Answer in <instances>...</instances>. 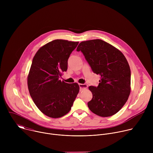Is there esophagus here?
Returning <instances> with one entry per match:
<instances>
[{
    "instance_id": "34e87169",
    "label": "esophagus",
    "mask_w": 153,
    "mask_h": 153,
    "mask_svg": "<svg viewBox=\"0 0 153 153\" xmlns=\"http://www.w3.org/2000/svg\"><path fill=\"white\" fill-rule=\"evenodd\" d=\"M79 87H80V90L82 91L84 89H86L87 88H88V85H87L86 84H82V83H79Z\"/></svg>"
}]
</instances>
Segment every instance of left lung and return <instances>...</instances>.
I'll use <instances>...</instances> for the list:
<instances>
[{
  "mask_svg": "<svg viewBox=\"0 0 153 153\" xmlns=\"http://www.w3.org/2000/svg\"><path fill=\"white\" fill-rule=\"evenodd\" d=\"M77 51H82L93 71L101 77L97 87L88 88L93 94L88 102L89 109L100 117L116 114L131 92V71L126 57L119 50L100 39L82 42Z\"/></svg>",
  "mask_w": 153,
  "mask_h": 153,
  "instance_id": "8db88e82",
  "label": "left lung"
}]
</instances>
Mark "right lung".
Listing matches in <instances>:
<instances>
[{"label":"right lung","instance_id":"1","mask_svg":"<svg viewBox=\"0 0 153 153\" xmlns=\"http://www.w3.org/2000/svg\"><path fill=\"white\" fill-rule=\"evenodd\" d=\"M79 42L56 39L40 47L34 55L28 75L30 94L39 110L59 118L71 110L79 91L77 83L60 80L68 68V59Z\"/></svg>","mask_w":153,"mask_h":153}]
</instances>
